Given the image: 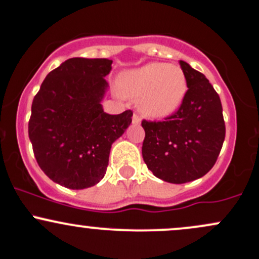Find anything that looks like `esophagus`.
<instances>
[{
  "label": "esophagus",
  "mask_w": 259,
  "mask_h": 259,
  "mask_svg": "<svg viewBox=\"0 0 259 259\" xmlns=\"http://www.w3.org/2000/svg\"><path fill=\"white\" fill-rule=\"evenodd\" d=\"M140 122V116L137 113L133 114V124H139Z\"/></svg>",
  "instance_id": "1"
}]
</instances>
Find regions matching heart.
<instances>
[{"label":"heart","mask_w":259,"mask_h":259,"mask_svg":"<svg viewBox=\"0 0 259 259\" xmlns=\"http://www.w3.org/2000/svg\"><path fill=\"white\" fill-rule=\"evenodd\" d=\"M120 89L127 97L140 98L139 109L144 115L162 119L180 107L187 84L178 65L155 62L125 73L120 79Z\"/></svg>","instance_id":"heart-1"}]
</instances>
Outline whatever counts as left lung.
<instances>
[{
    "instance_id": "1",
    "label": "left lung",
    "mask_w": 259,
    "mask_h": 259,
    "mask_svg": "<svg viewBox=\"0 0 259 259\" xmlns=\"http://www.w3.org/2000/svg\"><path fill=\"white\" fill-rule=\"evenodd\" d=\"M187 92L165 120L141 121L143 157L156 178L185 184L202 178L216 164L226 135L222 104L207 78L180 61Z\"/></svg>"
}]
</instances>
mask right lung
Masks as SVG:
<instances>
[{"mask_svg":"<svg viewBox=\"0 0 259 259\" xmlns=\"http://www.w3.org/2000/svg\"><path fill=\"white\" fill-rule=\"evenodd\" d=\"M113 61L70 58L48 73L32 102L28 135L34 157L52 181L72 190L104 178L111 144L132 124V110L104 113Z\"/></svg>","mask_w":259,"mask_h":259,"instance_id":"add662e5","label":"right lung"}]
</instances>
